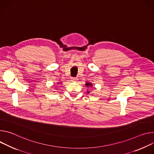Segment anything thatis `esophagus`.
Listing matches in <instances>:
<instances>
[{"label": "esophagus", "mask_w": 154, "mask_h": 154, "mask_svg": "<svg viewBox=\"0 0 154 154\" xmlns=\"http://www.w3.org/2000/svg\"><path fill=\"white\" fill-rule=\"evenodd\" d=\"M77 79H77L76 78H71V81H72V82H76Z\"/></svg>", "instance_id": "esophagus-1"}]
</instances>
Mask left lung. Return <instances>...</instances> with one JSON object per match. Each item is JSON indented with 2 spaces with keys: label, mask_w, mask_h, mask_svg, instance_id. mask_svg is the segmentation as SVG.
Listing matches in <instances>:
<instances>
[{
  "label": "left lung",
  "mask_w": 154,
  "mask_h": 154,
  "mask_svg": "<svg viewBox=\"0 0 154 154\" xmlns=\"http://www.w3.org/2000/svg\"><path fill=\"white\" fill-rule=\"evenodd\" d=\"M86 87H88V88H89V87L92 88V84L91 83V82H87L86 83ZM88 92L89 93V91H88Z\"/></svg>",
  "instance_id": "8db88e82"
}]
</instances>
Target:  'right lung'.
Returning a JSON list of instances; mask_svg holds the SVG:
<instances>
[{
	"label": "right lung",
	"mask_w": 154,
	"mask_h": 154,
	"mask_svg": "<svg viewBox=\"0 0 154 154\" xmlns=\"http://www.w3.org/2000/svg\"><path fill=\"white\" fill-rule=\"evenodd\" d=\"M58 83H60V82H58Z\"/></svg>",
	"instance_id": "1"
}]
</instances>
